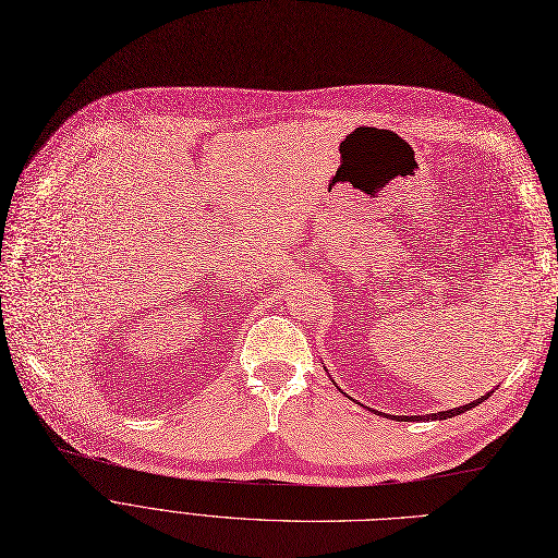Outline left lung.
I'll return each mask as SVG.
<instances>
[{"label":"left lung","instance_id":"8db88e82","mask_svg":"<svg viewBox=\"0 0 558 558\" xmlns=\"http://www.w3.org/2000/svg\"><path fill=\"white\" fill-rule=\"evenodd\" d=\"M488 397H490V392H488V395H484V397H480V400H476V402H470V404H465V407H459V409H449V411H440V413H429V415H424L422 420H447V417L461 415V413H465L468 409L480 407L484 400H488ZM409 420H417V417H409V415H407V422H409Z\"/></svg>","mask_w":558,"mask_h":558}]
</instances>
